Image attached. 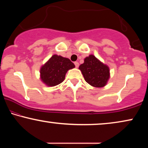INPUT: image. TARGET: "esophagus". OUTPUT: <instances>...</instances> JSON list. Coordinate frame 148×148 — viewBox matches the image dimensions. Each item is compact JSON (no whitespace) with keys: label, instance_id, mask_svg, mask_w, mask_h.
Here are the masks:
<instances>
[{"label":"esophagus","instance_id":"obj_1","mask_svg":"<svg viewBox=\"0 0 148 148\" xmlns=\"http://www.w3.org/2000/svg\"><path fill=\"white\" fill-rule=\"evenodd\" d=\"M75 65L76 68H78L79 65V64L78 62H75Z\"/></svg>","mask_w":148,"mask_h":148}]
</instances>
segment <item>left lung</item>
<instances>
[{
  "label": "left lung",
  "instance_id": "obj_1",
  "mask_svg": "<svg viewBox=\"0 0 148 148\" xmlns=\"http://www.w3.org/2000/svg\"><path fill=\"white\" fill-rule=\"evenodd\" d=\"M86 82L94 88L106 86L110 77V68L93 54L85 58L84 62L79 66Z\"/></svg>",
  "mask_w": 148,
  "mask_h": 148
}]
</instances>
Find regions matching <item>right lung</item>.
<instances>
[{
  "label": "right lung",
  "mask_w": 148,
  "mask_h": 148,
  "mask_svg": "<svg viewBox=\"0 0 148 148\" xmlns=\"http://www.w3.org/2000/svg\"><path fill=\"white\" fill-rule=\"evenodd\" d=\"M75 67L69 58L53 54L40 67V80L48 87L56 86L64 80L68 71Z\"/></svg>",
  "instance_id": "right-lung-1"
}]
</instances>
